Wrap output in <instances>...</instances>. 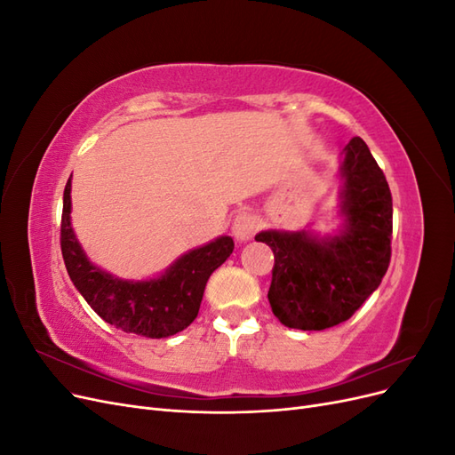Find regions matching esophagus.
I'll use <instances>...</instances> for the list:
<instances>
[{"instance_id": "34e87169", "label": "esophagus", "mask_w": 455, "mask_h": 455, "mask_svg": "<svg viewBox=\"0 0 455 455\" xmlns=\"http://www.w3.org/2000/svg\"><path fill=\"white\" fill-rule=\"evenodd\" d=\"M258 226L259 222L254 212H239L235 220H233V235H235L239 243H246L252 239Z\"/></svg>"}]
</instances>
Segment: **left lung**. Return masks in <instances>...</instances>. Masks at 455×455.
<instances>
[{
    "mask_svg": "<svg viewBox=\"0 0 455 455\" xmlns=\"http://www.w3.org/2000/svg\"><path fill=\"white\" fill-rule=\"evenodd\" d=\"M341 229L334 235L259 231L273 251L269 286L273 315L298 330L336 326L379 286L391 261L393 199L383 171L359 136L343 148L339 167Z\"/></svg>",
    "mask_w": 455,
    "mask_h": 455,
    "instance_id": "obj_1",
    "label": "left lung"
}]
</instances>
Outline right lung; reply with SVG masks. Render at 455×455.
Returning <instances> with one entry per match:
<instances>
[{
  "label": "right lung",
  "instance_id": "add662e5",
  "mask_svg": "<svg viewBox=\"0 0 455 455\" xmlns=\"http://www.w3.org/2000/svg\"><path fill=\"white\" fill-rule=\"evenodd\" d=\"M72 176L64 188L60 249L68 275L94 313L129 334L169 338L182 332L201 307L206 281L233 252V239L222 235L178 258L156 279L123 281L91 264L72 229Z\"/></svg>",
  "mask_w": 455,
  "mask_h": 455
}]
</instances>
